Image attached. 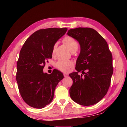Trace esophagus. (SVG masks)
Here are the masks:
<instances>
[{"mask_svg":"<svg viewBox=\"0 0 127 127\" xmlns=\"http://www.w3.org/2000/svg\"><path fill=\"white\" fill-rule=\"evenodd\" d=\"M63 75H64V76L65 77H68V75L67 74H65V73H64L63 74Z\"/></svg>","mask_w":127,"mask_h":127,"instance_id":"1","label":"esophagus"}]
</instances>
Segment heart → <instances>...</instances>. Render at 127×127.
I'll list each match as a JSON object with an SVG mask.
<instances>
[{
	"mask_svg": "<svg viewBox=\"0 0 127 127\" xmlns=\"http://www.w3.org/2000/svg\"><path fill=\"white\" fill-rule=\"evenodd\" d=\"M64 45H65L69 48L70 51L72 52H74L76 51L79 47V42L76 39L70 36H65L62 39ZM57 48V44H55L53 46L52 50V55L54 56L55 55L56 50ZM73 65V62L69 60H59L57 63V68L63 72H66L69 71L70 67Z\"/></svg>",
	"mask_w": 127,
	"mask_h": 127,
	"instance_id": "1",
	"label": "heart"
}]
</instances>
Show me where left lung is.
I'll return each instance as SVG.
<instances>
[{
    "label": "left lung",
    "mask_w": 127,
    "mask_h": 127,
    "mask_svg": "<svg viewBox=\"0 0 127 127\" xmlns=\"http://www.w3.org/2000/svg\"><path fill=\"white\" fill-rule=\"evenodd\" d=\"M67 34L81 46L75 67L77 72L69 74L73 81L70 95L80 105H94L104 98L110 87L114 71L112 53L106 40L93 28L70 29Z\"/></svg>",
    "instance_id": "1"
}]
</instances>
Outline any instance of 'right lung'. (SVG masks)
<instances>
[{"mask_svg":"<svg viewBox=\"0 0 127 127\" xmlns=\"http://www.w3.org/2000/svg\"><path fill=\"white\" fill-rule=\"evenodd\" d=\"M66 28L41 29L24 43L17 63L16 79L19 92L29 106L42 109L52 101L55 90L63 74L54 69L51 74L43 72L45 62L52 58L53 46L65 34Z\"/></svg>","mask_w":127,"mask_h":127,"instance_id":"right-lung-1","label":"right lung"}]
</instances>
